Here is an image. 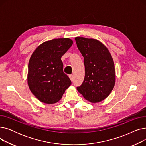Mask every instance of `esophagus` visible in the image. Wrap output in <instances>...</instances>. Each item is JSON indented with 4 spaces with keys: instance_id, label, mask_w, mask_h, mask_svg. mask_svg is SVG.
Instances as JSON below:
<instances>
[{
    "instance_id": "34e87169",
    "label": "esophagus",
    "mask_w": 146,
    "mask_h": 146,
    "mask_svg": "<svg viewBox=\"0 0 146 146\" xmlns=\"http://www.w3.org/2000/svg\"><path fill=\"white\" fill-rule=\"evenodd\" d=\"M69 78H70V79L71 80L72 82L73 81V80H74V77H73V76L72 74L69 75Z\"/></svg>"
}]
</instances>
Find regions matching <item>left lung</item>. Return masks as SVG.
<instances>
[{
	"label": "left lung",
	"instance_id": "obj_1",
	"mask_svg": "<svg viewBox=\"0 0 146 146\" xmlns=\"http://www.w3.org/2000/svg\"><path fill=\"white\" fill-rule=\"evenodd\" d=\"M77 47L84 57L85 79L77 88L84 98L92 103L108 97L115 83L114 62L108 49L92 38L76 37Z\"/></svg>",
	"mask_w": 146,
	"mask_h": 146
}]
</instances>
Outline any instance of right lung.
<instances>
[{"label":"right lung","mask_w":146,"mask_h":146,"mask_svg":"<svg viewBox=\"0 0 146 146\" xmlns=\"http://www.w3.org/2000/svg\"><path fill=\"white\" fill-rule=\"evenodd\" d=\"M70 38H57L45 41L34 50L28 63L27 82L33 94L41 102H58L71 80L63 72L61 60L71 47Z\"/></svg>","instance_id":"obj_1"}]
</instances>
